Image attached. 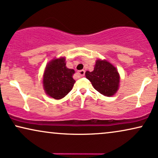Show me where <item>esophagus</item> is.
<instances>
[{
	"label": "esophagus",
	"mask_w": 158,
	"mask_h": 158,
	"mask_svg": "<svg viewBox=\"0 0 158 158\" xmlns=\"http://www.w3.org/2000/svg\"><path fill=\"white\" fill-rule=\"evenodd\" d=\"M77 74L78 75L79 77H83L84 75H85V70H84V69H82V70H80V71L77 72Z\"/></svg>",
	"instance_id": "1"
}]
</instances>
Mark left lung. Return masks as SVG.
I'll return each mask as SVG.
<instances>
[{
    "instance_id": "left-lung-1",
    "label": "left lung",
    "mask_w": 158,
    "mask_h": 158,
    "mask_svg": "<svg viewBox=\"0 0 158 158\" xmlns=\"http://www.w3.org/2000/svg\"><path fill=\"white\" fill-rule=\"evenodd\" d=\"M85 77L94 89L106 97L113 96L119 88V73L115 67L106 60H97L94 71H87Z\"/></svg>"
}]
</instances>
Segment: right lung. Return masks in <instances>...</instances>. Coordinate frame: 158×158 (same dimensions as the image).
I'll use <instances>...</instances> for the list:
<instances>
[{
    "label": "right lung",
    "instance_id": "1",
    "mask_svg": "<svg viewBox=\"0 0 158 158\" xmlns=\"http://www.w3.org/2000/svg\"><path fill=\"white\" fill-rule=\"evenodd\" d=\"M75 70L66 67L64 57L54 59L47 64L43 84L46 94L55 99L64 97L73 89L75 81L73 75Z\"/></svg>",
    "mask_w": 158,
    "mask_h": 158
}]
</instances>
